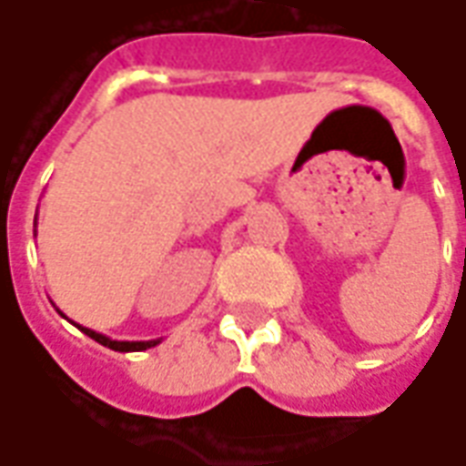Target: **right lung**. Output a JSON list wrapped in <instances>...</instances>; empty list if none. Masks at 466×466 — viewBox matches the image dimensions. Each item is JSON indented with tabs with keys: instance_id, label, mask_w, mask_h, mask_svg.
Returning a JSON list of instances; mask_svg holds the SVG:
<instances>
[{
	"instance_id": "1",
	"label": "right lung",
	"mask_w": 466,
	"mask_h": 466,
	"mask_svg": "<svg viewBox=\"0 0 466 466\" xmlns=\"http://www.w3.org/2000/svg\"><path fill=\"white\" fill-rule=\"evenodd\" d=\"M58 311V309H56ZM60 316H63V311H58ZM66 319V316H63ZM86 337H91L94 341H99V344H104V347H109V350H114V352H145V350H150V347H155V344H160L163 339H150V341H116V339H109V337H104V334H99V331H94V329H86V326L76 324Z\"/></svg>"
}]
</instances>
